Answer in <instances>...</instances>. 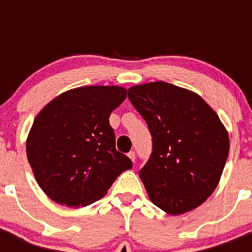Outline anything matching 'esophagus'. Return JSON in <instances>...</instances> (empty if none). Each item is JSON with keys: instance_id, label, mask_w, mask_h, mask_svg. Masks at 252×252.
<instances>
[{"instance_id": "esophagus-1", "label": "esophagus", "mask_w": 252, "mask_h": 252, "mask_svg": "<svg viewBox=\"0 0 252 252\" xmlns=\"http://www.w3.org/2000/svg\"><path fill=\"white\" fill-rule=\"evenodd\" d=\"M128 158L135 162V160H136V154H135V151H130V153H128Z\"/></svg>"}]
</instances>
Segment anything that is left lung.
I'll return each instance as SVG.
<instances>
[{
  "instance_id": "8db88e82",
  "label": "left lung",
  "mask_w": 252,
  "mask_h": 252,
  "mask_svg": "<svg viewBox=\"0 0 252 252\" xmlns=\"http://www.w3.org/2000/svg\"><path fill=\"white\" fill-rule=\"evenodd\" d=\"M128 99L153 136V153L139 171L150 201L177 216L201 206L217 187L230 140L202 97L166 82L128 88Z\"/></svg>"
}]
</instances>
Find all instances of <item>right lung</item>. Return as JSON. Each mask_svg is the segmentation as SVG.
I'll return each mask as SVG.
<instances>
[{
    "mask_svg": "<svg viewBox=\"0 0 252 252\" xmlns=\"http://www.w3.org/2000/svg\"><path fill=\"white\" fill-rule=\"evenodd\" d=\"M126 93L117 86L79 87L55 97L36 116L26 154L37 184L55 203L83 207L98 201L132 168L116 150L108 121Z\"/></svg>",
    "mask_w": 252,
    "mask_h": 252,
    "instance_id": "right-lung-1",
    "label": "right lung"
}]
</instances>
